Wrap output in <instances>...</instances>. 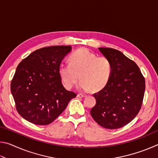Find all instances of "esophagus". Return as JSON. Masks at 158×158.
<instances>
[{
    "mask_svg": "<svg viewBox=\"0 0 158 158\" xmlns=\"http://www.w3.org/2000/svg\"><path fill=\"white\" fill-rule=\"evenodd\" d=\"M77 97L78 98H85V97H86V95H83V94H78L77 95Z\"/></svg>",
    "mask_w": 158,
    "mask_h": 158,
    "instance_id": "34e87169",
    "label": "esophagus"
}]
</instances>
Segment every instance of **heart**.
<instances>
[{"label":"heart","instance_id":"heart-1","mask_svg":"<svg viewBox=\"0 0 158 158\" xmlns=\"http://www.w3.org/2000/svg\"><path fill=\"white\" fill-rule=\"evenodd\" d=\"M69 64H60L58 73L66 89H71L79 79V89H91L93 92L103 89L109 81L112 74V65L109 58L98 56L85 48H81L69 57Z\"/></svg>","mask_w":158,"mask_h":158}]
</instances>
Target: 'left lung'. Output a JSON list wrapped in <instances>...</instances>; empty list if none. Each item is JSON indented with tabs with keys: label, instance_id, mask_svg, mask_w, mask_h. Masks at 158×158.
<instances>
[{
	"label": "left lung",
	"instance_id": "left-lung-1",
	"mask_svg": "<svg viewBox=\"0 0 158 158\" xmlns=\"http://www.w3.org/2000/svg\"><path fill=\"white\" fill-rule=\"evenodd\" d=\"M112 65L107 85L93 94L95 105L90 114L95 122L106 129L125 126L139 112L145 92V79L138 65L118 50L99 48Z\"/></svg>",
	"mask_w": 158,
	"mask_h": 158
}]
</instances>
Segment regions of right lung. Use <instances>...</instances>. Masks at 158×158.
Returning a JSON list of instances; mask_svg holds the SVG:
<instances>
[{
  "label": "right lung",
  "mask_w": 158,
  "mask_h": 158,
  "mask_svg": "<svg viewBox=\"0 0 158 158\" xmlns=\"http://www.w3.org/2000/svg\"><path fill=\"white\" fill-rule=\"evenodd\" d=\"M70 50V46L43 47L18 65L10 88L16 109L26 121L49 124L77 96L64 88L58 73L61 61Z\"/></svg>",
  "instance_id": "add662e5"
}]
</instances>
